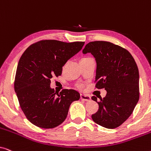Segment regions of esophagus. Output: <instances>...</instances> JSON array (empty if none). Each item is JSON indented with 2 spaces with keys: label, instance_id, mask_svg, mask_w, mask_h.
Instances as JSON below:
<instances>
[{
  "label": "esophagus",
  "instance_id": "esophagus-1",
  "mask_svg": "<svg viewBox=\"0 0 151 151\" xmlns=\"http://www.w3.org/2000/svg\"><path fill=\"white\" fill-rule=\"evenodd\" d=\"M80 98H81V100L86 101V102H88V101L91 100V97L89 96H88V95L84 94V93L80 94Z\"/></svg>",
  "mask_w": 151,
  "mask_h": 151
}]
</instances>
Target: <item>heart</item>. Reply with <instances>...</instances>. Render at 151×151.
<instances>
[{"instance_id":"heart-1","label":"heart","mask_w":151,"mask_h":151,"mask_svg":"<svg viewBox=\"0 0 151 151\" xmlns=\"http://www.w3.org/2000/svg\"><path fill=\"white\" fill-rule=\"evenodd\" d=\"M84 59H86V58H83V59H82V60H84ZM78 87L82 88V84H79V85H78Z\"/></svg>"}]
</instances>
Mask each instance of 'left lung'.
Here are the masks:
<instances>
[{"mask_svg": "<svg viewBox=\"0 0 151 151\" xmlns=\"http://www.w3.org/2000/svg\"><path fill=\"white\" fill-rule=\"evenodd\" d=\"M82 53H91L96 58V87L106 91L100 102L92 96L99 105L92 119L106 129L118 127L132 114L139 100L137 64L127 49L106 41L88 42Z\"/></svg>", "mask_w": 151, "mask_h": 151, "instance_id": "obj_1", "label": "left lung"}]
</instances>
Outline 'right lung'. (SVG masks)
<instances>
[{
    "label": "right lung",
    "mask_w": 151,
    "mask_h": 151,
    "mask_svg": "<svg viewBox=\"0 0 151 151\" xmlns=\"http://www.w3.org/2000/svg\"><path fill=\"white\" fill-rule=\"evenodd\" d=\"M84 42L40 40L28 47L18 62L14 90L20 106L29 121L42 129L61 124L70 105L80 95L73 89L60 94L50 87L53 76H61L63 67L81 50Z\"/></svg>",
    "instance_id": "right-lung-1"
}]
</instances>
